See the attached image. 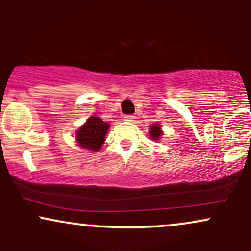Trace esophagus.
<instances>
[{
  "mask_svg": "<svg viewBox=\"0 0 251 251\" xmlns=\"http://www.w3.org/2000/svg\"><path fill=\"white\" fill-rule=\"evenodd\" d=\"M134 116H126L125 118H124V120H125V122H128V123H132V122H134Z\"/></svg>",
  "mask_w": 251,
  "mask_h": 251,
  "instance_id": "esophagus-1",
  "label": "esophagus"
}]
</instances>
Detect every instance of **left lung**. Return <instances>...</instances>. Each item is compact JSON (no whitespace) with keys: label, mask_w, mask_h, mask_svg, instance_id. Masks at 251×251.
Masks as SVG:
<instances>
[{"label":"left lung","mask_w":251,"mask_h":251,"mask_svg":"<svg viewBox=\"0 0 251 251\" xmlns=\"http://www.w3.org/2000/svg\"><path fill=\"white\" fill-rule=\"evenodd\" d=\"M163 133L164 132L162 129V126L159 125V123H155V124H153V125L150 126L149 137L151 138V140H153V142H159Z\"/></svg>","instance_id":"left-lung-1"}]
</instances>
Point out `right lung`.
I'll return each mask as SVG.
<instances>
[{
    "mask_svg": "<svg viewBox=\"0 0 251 251\" xmlns=\"http://www.w3.org/2000/svg\"><path fill=\"white\" fill-rule=\"evenodd\" d=\"M108 129V123L103 122L101 118L92 116L76 131L75 142L81 149L98 152L102 148V144L105 143Z\"/></svg>",
    "mask_w": 251,
    "mask_h": 251,
    "instance_id": "add662e5",
    "label": "right lung"
}]
</instances>
